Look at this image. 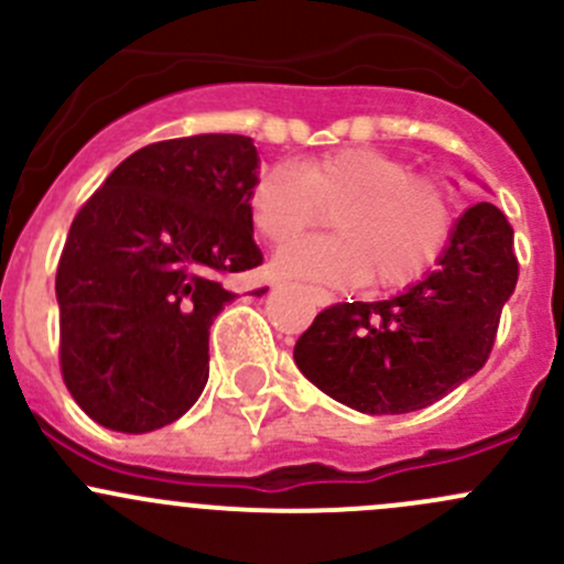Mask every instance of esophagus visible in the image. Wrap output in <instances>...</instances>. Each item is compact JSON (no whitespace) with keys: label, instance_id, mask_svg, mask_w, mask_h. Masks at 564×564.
<instances>
[{"label":"esophagus","instance_id":"esophagus-1","mask_svg":"<svg viewBox=\"0 0 564 564\" xmlns=\"http://www.w3.org/2000/svg\"><path fill=\"white\" fill-rule=\"evenodd\" d=\"M308 294L314 297L316 305H329L333 303V294H327L324 289H308Z\"/></svg>","mask_w":564,"mask_h":564}]
</instances>
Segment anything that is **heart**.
<instances>
[{
	"label": "heart",
	"instance_id": "1",
	"mask_svg": "<svg viewBox=\"0 0 564 564\" xmlns=\"http://www.w3.org/2000/svg\"><path fill=\"white\" fill-rule=\"evenodd\" d=\"M333 209L338 235L308 237L278 253V270L322 283L382 289L417 281L453 229V198L442 182L414 176L388 152L349 147L297 166H272L248 193L250 224L264 240L289 242Z\"/></svg>",
	"mask_w": 564,
	"mask_h": 564
}]
</instances>
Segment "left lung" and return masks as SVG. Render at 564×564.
<instances>
[{
	"mask_svg": "<svg viewBox=\"0 0 564 564\" xmlns=\"http://www.w3.org/2000/svg\"><path fill=\"white\" fill-rule=\"evenodd\" d=\"M516 281L513 226L480 202L458 218L434 272L398 297L324 308L294 344V362L362 414L431 406L486 366Z\"/></svg>",
	"mask_w": 564,
	"mask_h": 564,
	"instance_id": "8db88e82",
	"label": "left lung"
}]
</instances>
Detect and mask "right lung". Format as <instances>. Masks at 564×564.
<instances>
[{
  "label": "right lung",
  "mask_w": 564,
  "mask_h": 564,
  "mask_svg": "<svg viewBox=\"0 0 564 564\" xmlns=\"http://www.w3.org/2000/svg\"><path fill=\"white\" fill-rule=\"evenodd\" d=\"M253 139L202 133L141 147L73 218L56 267L59 366L104 429L180 420L209 377V327L261 264L248 193ZM264 292V289H259Z\"/></svg>",
  "instance_id": "right-lung-1"
}]
</instances>
